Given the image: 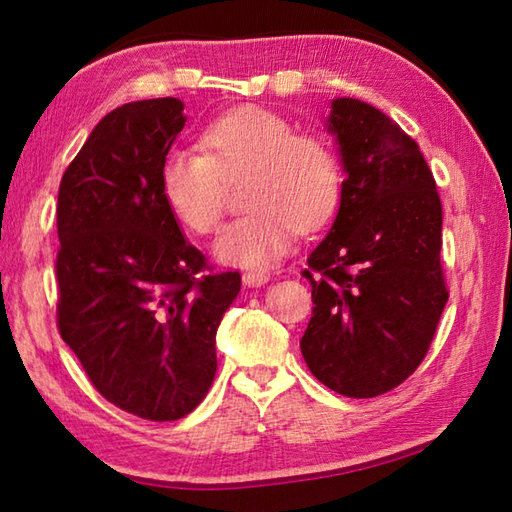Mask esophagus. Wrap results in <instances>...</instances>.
<instances>
[{
    "label": "esophagus",
    "mask_w": 512,
    "mask_h": 512,
    "mask_svg": "<svg viewBox=\"0 0 512 512\" xmlns=\"http://www.w3.org/2000/svg\"><path fill=\"white\" fill-rule=\"evenodd\" d=\"M268 280H271V275H268L266 271H246L244 273V284H248V287H262V284H266Z\"/></svg>",
    "instance_id": "34e87169"
}]
</instances>
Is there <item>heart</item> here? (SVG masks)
I'll list each match as a JSON object with an SVG mask.
<instances>
[{"instance_id":"b5f03b06","label":"heart","mask_w":512,"mask_h":512,"mask_svg":"<svg viewBox=\"0 0 512 512\" xmlns=\"http://www.w3.org/2000/svg\"><path fill=\"white\" fill-rule=\"evenodd\" d=\"M203 153L173 151L162 162L160 189L171 214L196 235H214L228 207V185L244 183L250 210L216 241L228 264L268 266L287 253L296 232H314L341 201V167L325 140L296 133L262 106L232 108L201 133Z\"/></svg>"}]
</instances>
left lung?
Masks as SVG:
<instances>
[{
    "mask_svg": "<svg viewBox=\"0 0 512 512\" xmlns=\"http://www.w3.org/2000/svg\"><path fill=\"white\" fill-rule=\"evenodd\" d=\"M348 178L329 235L307 257L311 320L302 357L320 384L377 397L409 379L449 291L440 264L443 205L418 142L359 99H334Z\"/></svg>",
    "mask_w": 512,
    "mask_h": 512,
    "instance_id": "1",
    "label": "left lung"
}]
</instances>
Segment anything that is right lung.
<instances>
[{"label":"right lung","mask_w":512,"mask_h":512,"mask_svg":"<svg viewBox=\"0 0 512 512\" xmlns=\"http://www.w3.org/2000/svg\"><path fill=\"white\" fill-rule=\"evenodd\" d=\"M183 101L108 112L58 189L56 323L92 386L144 420L192 413L216 372V329L241 289L185 241L160 169L183 131Z\"/></svg>","instance_id":"add662e5"}]
</instances>
